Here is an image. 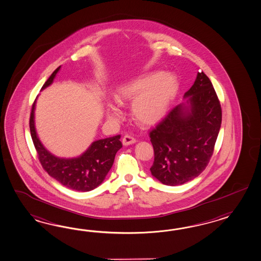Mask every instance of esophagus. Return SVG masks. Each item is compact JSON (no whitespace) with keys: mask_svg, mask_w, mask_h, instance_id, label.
I'll list each match as a JSON object with an SVG mask.
<instances>
[{"mask_svg":"<svg viewBox=\"0 0 261 261\" xmlns=\"http://www.w3.org/2000/svg\"><path fill=\"white\" fill-rule=\"evenodd\" d=\"M137 141V140L133 138L132 136H129V135H125L122 139V143L123 145H130V144H133Z\"/></svg>","mask_w":261,"mask_h":261,"instance_id":"obj_1","label":"esophagus"}]
</instances>
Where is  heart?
<instances>
[{
    "label": "heart",
    "mask_w": 261,
    "mask_h": 261,
    "mask_svg": "<svg viewBox=\"0 0 261 261\" xmlns=\"http://www.w3.org/2000/svg\"><path fill=\"white\" fill-rule=\"evenodd\" d=\"M178 90V80L171 72H151L134 81L120 85L115 92V99L120 105L132 103L135 120L143 125H154L163 119ZM106 115L119 119L120 108L106 105Z\"/></svg>",
    "instance_id": "1"
}]
</instances>
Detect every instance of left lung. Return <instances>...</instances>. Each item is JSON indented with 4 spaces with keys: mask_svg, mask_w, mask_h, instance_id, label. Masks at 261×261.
<instances>
[{
    "mask_svg": "<svg viewBox=\"0 0 261 261\" xmlns=\"http://www.w3.org/2000/svg\"><path fill=\"white\" fill-rule=\"evenodd\" d=\"M186 101L173 108L150 131L154 162L150 171L162 184L190 181L206 168L221 125V106L210 79L198 72Z\"/></svg>",
    "mask_w": 261,
    "mask_h": 261,
    "instance_id": "8db88e82",
    "label": "left lung"
}]
</instances>
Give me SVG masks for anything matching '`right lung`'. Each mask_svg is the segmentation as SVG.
Masks as SVG:
<instances>
[{
    "instance_id": "add662e5",
    "label": "right lung",
    "mask_w": 261,
    "mask_h": 261,
    "mask_svg": "<svg viewBox=\"0 0 261 261\" xmlns=\"http://www.w3.org/2000/svg\"><path fill=\"white\" fill-rule=\"evenodd\" d=\"M60 68L61 66L51 74L42 86V90L53 83ZM35 102L36 100L31 109L29 127L42 168L50 176L72 190L88 192L102 184L112 167L116 153L122 147L120 135L92 142L89 148L77 158H58L45 149L37 136L34 122Z\"/></svg>"
}]
</instances>
